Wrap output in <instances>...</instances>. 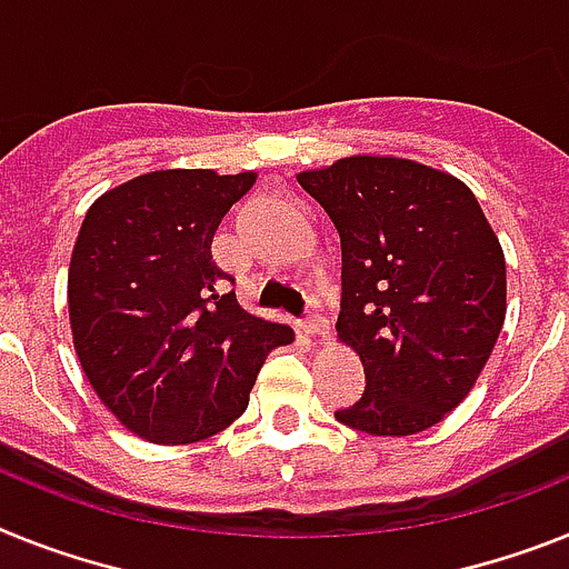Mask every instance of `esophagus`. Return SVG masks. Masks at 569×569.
<instances>
[{
  "label": "esophagus",
  "mask_w": 569,
  "mask_h": 569,
  "mask_svg": "<svg viewBox=\"0 0 569 569\" xmlns=\"http://www.w3.org/2000/svg\"><path fill=\"white\" fill-rule=\"evenodd\" d=\"M302 328L305 333H310V337H325V333L331 331V325H328V319H325L322 313H308Z\"/></svg>",
  "instance_id": "34e87169"
}]
</instances>
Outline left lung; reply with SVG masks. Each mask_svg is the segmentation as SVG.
<instances>
[{"label":"left lung","mask_w":569,"mask_h":569,"mask_svg":"<svg viewBox=\"0 0 569 569\" xmlns=\"http://www.w3.org/2000/svg\"><path fill=\"white\" fill-rule=\"evenodd\" d=\"M296 181L342 244L337 331L366 391L337 420L377 437L431 429L458 409L507 317V261L463 181L406 158H342Z\"/></svg>","instance_id":"8db88e82"}]
</instances>
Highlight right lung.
I'll return each mask as SVG.
<instances>
[{
	"label": "right lung",
	"mask_w": 569,
	"mask_h": 569,
	"mask_svg": "<svg viewBox=\"0 0 569 569\" xmlns=\"http://www.w3.org/2000/svg\"><path fill=\"white\" fill-rule=\"evenodd\" d=\"M256 174L160 169L91 203L68 267L80 366L126 429L163 446L196 443L244 415L267 353L288 325L221 293L212 236Z\"/></svg>",
	"instance_id": "add662e5"
}]
</instances>
